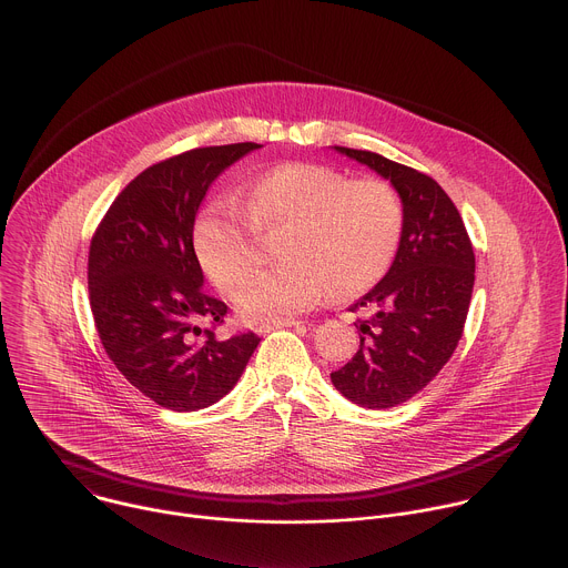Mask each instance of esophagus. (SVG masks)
<instances>
[{
    "instance_id": "34e87169",
    "label": "esophagus",
    "mask_w": 568,
    "mask_h": 568,
    "mask_svg": "<svg viewBox=\"0 0 568 568\" xmlns=\"http://www.w3.org/2000/svg\"><path fill=\"white\" fill-rule=\"evenodd\" d=\"M303 325V321H296V318H285V321H278V323H267V325H261L258 327V334H267L272 329H278V327H298Z\"/></svg>"
}]
</instances>
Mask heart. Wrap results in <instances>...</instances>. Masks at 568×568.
Here are the masks:
<instances>
[{
  "mask_svg": "<svg viewBox=\"0 0 568 568\" xmlns=\"http://www.w3.org/2000/svg\"><path fill=\"white\" fill-rule=\"evenodd\" d=\"M404 227L406 203L388 178L285 164L250 186L243 207L236 201L207 207L194 243L212 283L232 296L260 264L262 240L278 233L282 261L246 280L236 298L245 321L278 323L318 303L327 290L354 296L382 281Z\"/></svg>",
  "mask_w": 568,
  "mask_h": 568,
  "instance_id": "heart-1",
  "label": "heart"
}]
</instances>
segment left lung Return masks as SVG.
Here are the masks:
<instances>
[{
	"label": "left lung",
	"instance_id": "obj_1",
	"mask_svg": "<svg viewBox=\"0 0 568 568\" xmlns=\"http://www.w3.org/2000/svg\"><path fill=\"white\" fill-rule=\"evenodd\" d=\"M372 166L402 192L406 227L395 263L349 312L361 345L332 372L334 388L349 402L382 410L424 390L453 356L475 285V252L448 194L430 175L379 153L336 146Z\"/></svg>",
	"mask_w": 568,
	"mask_h": 568
}]
</instances>
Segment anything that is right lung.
Segmentation results:
<instances>
[{
	"instance_id": "obj_1",
	"label": "right lung",
	"mask_w": 568,
	"mask_h": 568,
	"mask_svg": "<svg viewBox=\"0 0 568 568\" xmlns=\"http://www.w3.org/2000/svg\"><path fill=\"white\" fill-rule=\"evenodd\" d=\"M256 142L196 146L138 173L115 196L89 247L98 336L124 379L158 406L192 413L223 399L261 343L219 338L227 305L203 290L196 212L216 175Z\"/></svg>"
}]
</instances>
